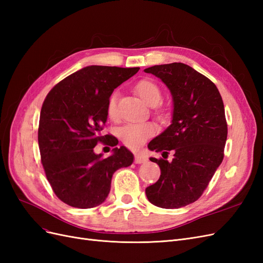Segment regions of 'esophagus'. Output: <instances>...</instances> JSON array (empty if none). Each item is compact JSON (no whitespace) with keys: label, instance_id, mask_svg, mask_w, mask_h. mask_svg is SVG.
I'll return each mask as SVG.
<instances>
[{"label":"esophagus","instance_id":"esophagus-1","mask_svg":"<svg viewBox=\"0 0 263 263\" xmlns=\"http://www.w3.org/2000/svg\"><path fill=\"white\" fill-rule=\"evenodd\" d=\"M145 162H147V158L144 155L140 153L135 154V163L139 164V163H145Z\"/></svg>","mask_w":263,"mask_h":263}]
</instances>
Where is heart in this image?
<instances>
[{
  "label": "heart",
  "instance_id": "1",
  "mask_svg": "<svg viewBox=\"0 0 263 263\" xmlns=\"http://www.w3.org/2000/svg\"><path fill=\"white\" fill-rule=\"evenodd\" d=\"M135 90L149 106H156L161 101L162 93L159 85L149 79L140 80L135 85ZM107 114L109 117H116V94H113L107 102ZM157 133V127L153 123H129L119 129V138L124 145L130 149H137L153 137Z\"/></svg>",
  "mask_w": 263,
  "mask_h": 263
}]
</instances>
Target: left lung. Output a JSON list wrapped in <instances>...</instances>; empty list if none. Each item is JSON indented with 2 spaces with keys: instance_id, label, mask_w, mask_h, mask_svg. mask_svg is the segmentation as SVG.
I'll return each mask as SVG.
<instances>
[{
  "instance_id": "left-lung-1",
  "label": "left lung",
  "mask_w": 263,
  "mask_h": 263,
  "mask_svg": "<svg viewBox=\"0 0 263 263\" xmlns=\"http://www.w3.org/2000/svg\"><path fill=\"white\" fill-rule=\"evenodd\" d=\"M168 87L173 102L171 125L149 142L161 159L155 184L146 189L149 202L162 209H180L195 202L208 187L224 158L227 139L225 108L219 91L210 79L181 62L144 70ZM170 151L172 161H166Z\"/></svg>"
}]
</instances>
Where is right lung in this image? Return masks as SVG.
I'll list each match as a JSON object with an SVG mask.
<instances>
[{
  "label": "right lung",
  "instance_id": "right-lung-1",
  "mask_svg": "<svg viewBox=\"0 0 263 263\" xmlns=\"http://www.w3.org/2000/svg\"><path fill=\"white\" fill-rule=\"evenodd\" d=\"M139 68L89 66L53 86L41 110L38 145L47 180L54 194L72 208L92 209L106 200L116 170L129 166L134 155L115 147L103 158L94 153L104 142L107 102L114 89ZM118 142V141H117ZM114 138L107 145L116 146Z\"/></svg>",
  "mask_w": 263,
  "mask_h": 263
}]
</instances>
